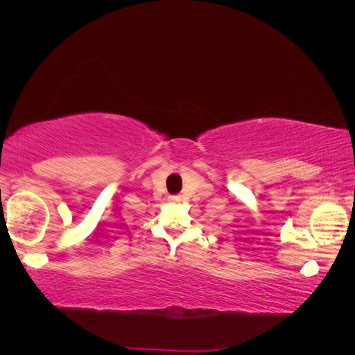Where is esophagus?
I'll use <instances>...</instances> for the list:
<instances>
[{
    "label": "esophagus",
    "mask_w": 355,
    "mask_h": 355,
    "mask_svg": "<svg viewBox=\"0 0 355 355\" xmlns=\"http://www.w3.org/2000/svg\"><path fill=\"white\" fill-rule=\"evenodd\" d=\"M169 202L178 203V202H182V197H180V196H171V197H169Z\"/></svg>",
    "instance_id": "obj_1"
}]
</instances>
